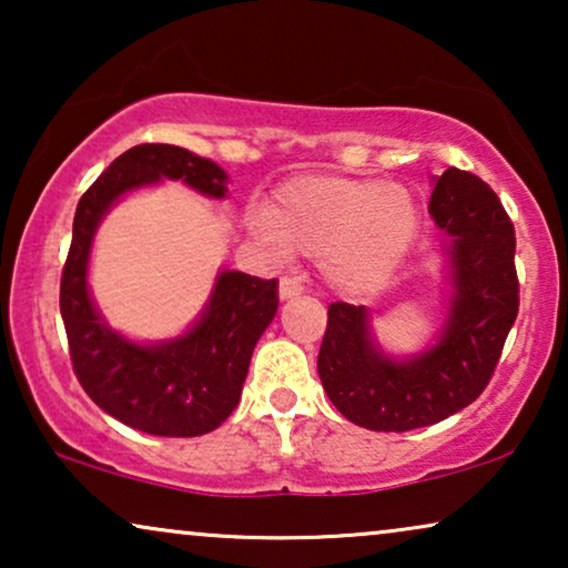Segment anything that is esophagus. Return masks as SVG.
I'll list each match as a JSON object with an SVG mask.
<instances>
[{"label": "esophagus", "instance_id": "34e87169", "mask_svg": "<svg viewBox=\"0 0 568 568\" xmlns=\"http://www.w3.org/2000/svg\"><path fill=\"white\" fill-rule=\"evenodd\" d=\"M297 294H302L300 278H294V276H282V278H278V297L292 300V297H297Z\"/></svg>", "mask_w": 568, "mask_h": 568}]
</instances>
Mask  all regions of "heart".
<instances>
[{"label": "heart", "mask_w": 568, "mask_h": 568, "mask_svg": "<svg viewBox=\"0 0 568 568\" xmlns=\"http://www.w3.org/2000/svg\"><path fill=\"white\" fill-rule=\"evenodd\" d=\"M414 193L377 178L305 175L278 185L253 232L276 255H321L341 292L367 294L390 278L418 235Z\"/></svg>", "instance_id": "heart-1"}]
</instances>
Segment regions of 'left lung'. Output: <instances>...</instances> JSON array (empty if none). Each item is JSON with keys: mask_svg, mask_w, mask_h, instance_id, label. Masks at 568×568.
Listing matches in <instances>:
<instances>
[{"mask_svg": "<svg viewBox=\"0 0 568 568\" xmlns=\"http://www.w3.org/2000/svg\"><path fill=\"white\" fill-rule=\"evenodd\" d=\"M429 214L447 235L453 300L437 344L393 359L369 336L364 307H328L317 375L333 406L372 432H408L457 414L484 393L517 321L515 227L478 175L449 168Z\"/></svg>", "mask_w": 568, "mask_h": 568, "instance_id": "8db88e82", "label": "left lung"}]
</instances>
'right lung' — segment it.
<instances>
[{
	"mask_svg": "<svg viewBox=\"0 0 568 568\" xmlns=\"http://www.w3.org/2000/svg\"><path fill=\"white\" fill-rule=\"evenodd\" d=\"M160 178L227 196V173L216 162L173 144L131 146L77 204L59 305L74 375L105 414L154 437H199L240 403L253 348L276 315L278 282L222 271L193 328L162 344H136L108 328L88 290L92 237L123 193Z\"/></svg>",
	"mask_w": 568,
	"mask_h": 568,
	"instance_id": "right-lung-1",
	"label": "right lung"
}]
</instances>
